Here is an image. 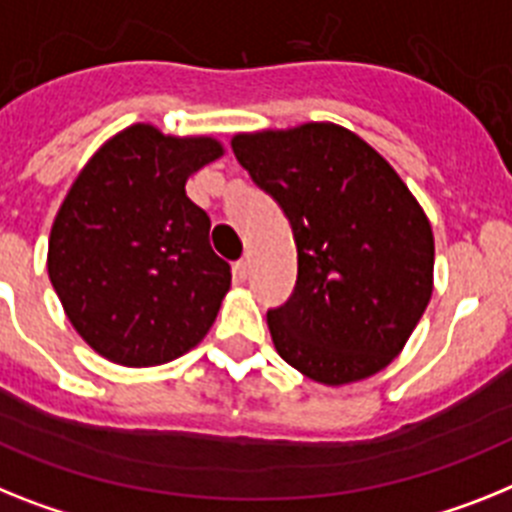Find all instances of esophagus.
<instances>
[{
    "mask_svg": "<svg viewBox=\"0 0 512 512\" xmlns=\"http://www.w3.org/2000/svg\"><path fill=\"white\" fill-rule=\"evenodd\" d=\"M249 270H252V260H249V255H244L242 260L234 265V276L239 278V281H247Z\"/></svg>",
    "mask_w": 512,
    "mask_h": 512,
    "instance_id": "1",
    "label": "esophagus"
}]
</instances>
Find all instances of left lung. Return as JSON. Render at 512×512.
Returning a JSON list of instances; mask_svg holds the SVG:
<instances>
[{
  "instance_id": "obj_1",
  "label": "left lung",
  "mask_w": 512,
  "mask_h": 512,
  "mask_svg": "<svg viewBox=\"0 0 512 512\" xmlns=\"http://www.w3.org/2000/svg\"><path fill=\"white\" fill-rule=\"evenodd\" d=\"M231 148L294 231V294L268 312L281 359L333 388L377 375L401 354L432 296L435 236L422 205L341 124L239 132Z\"/></svg>"
}]
</instances>
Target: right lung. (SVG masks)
Wrapping results in <instances>:
<instances>
[{
	"label": "right lung",
	"instance_id": "obj_1",
	"mask_svg": "<svg viewBox=\"0 0 512 512\" xmlns=\"http://www.w3.org/2000/svg\"><path fill=\"white\" fill-rule=\"evenodd\" d=\"M223 156L210 135L137 122L90 156L49 234L51 286L90 349L122 367H156L195 349L231 289L210 218L184 184Z\"/></svg>",
	"mask_w": 512,
	"mask_h": 512
}]
</instances>
